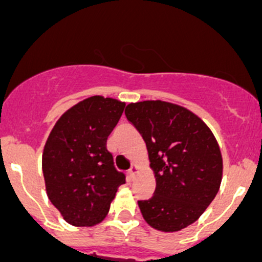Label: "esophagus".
Here are the masks:
<instances>
[{
	"mask_svg": "<svg viewBox=\"0 0 262 262\" xmlns=\"http://www.w3.org/2000/svg\"><path fill=\"white\" fill-rule=\"evenodd\" d=\"M137 170H138V167H137L136 165H133V166H132V167H130V170L128 171V175H129V178H130V179H133L134 176H136V173H137Z\"/></svg>",
	"mask_w": 262,
	"mask_h": 262,
	"instance_id": "obj_1",
	"label": "esophagus"
}]
</instances>
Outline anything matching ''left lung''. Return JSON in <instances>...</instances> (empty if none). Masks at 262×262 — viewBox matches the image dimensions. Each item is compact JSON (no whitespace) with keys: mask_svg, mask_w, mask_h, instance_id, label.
Returning <instances> with one entry per match:
<instances>
[{"mask_svg":"<svg viewBox=\"0 0 262 262\" xmlns=\"http://www.w3.org/2000/svg\"><path fill=\"white\" fill-rule=\"evenodd\" d=\"M125 116L146 142L156 178L153 196L138 200L142 215L158 231L186 228L221 186L223 162L213 133L191 112L160 100L129 104Z\"/></svg>","mask_w":262,"mask_h":262,"instance_id":"obj_1","label":"left lung"}]
</instances>
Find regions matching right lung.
Returning <instances> with one entry per match:
<instances>
[{"label": "right lung", "mask_w": 262, "mask_h": 262, "mask_svg": "<svg viewBox=\"0 0 262 262\" xmlns=\"http://www.w3.org/2000/svg\"><path fill=\"white\" fill-rule=\"evenodd\" d=\"M124 107L110 97H89L67 110L50 132L43 152L47 194L72 226L100 223L125 184L106 148Z\"/></svg>", "instance_id": "right-lung-1"}]
</instances>
